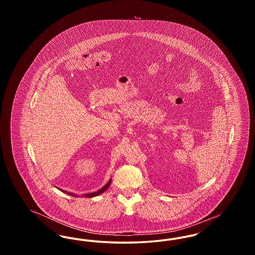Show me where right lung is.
<instances>
[{"instance_id": "obj_1", "label": "right lung", "mask_w": 255, "mask_h": 255, "mask_svg": "<svg viewBox=\"0 0 255 255\" xmlns=\"http://www.w3.org/2000/svg\"><path fill=\"white\" fill-rule=\"evenodd\" d=\"M111 182H112V181L110 180L109 182H108V183H107V184H106V185H105L104 187H102V188H101L100 190H98V191H97V192H93V193H89V194H86V197H90V198H92V197H96V196H97V195L103 193V192H104V191H105V190H106V189H107V188L109 187L110 184H111ZM60 190L61 191H62V192H64V191H63L62 189H60ZM67 193H68V195H71V196H73V197H76V194H74V193H72V192H71V193L67 192Z\"/></svg>"}]
</instances>
